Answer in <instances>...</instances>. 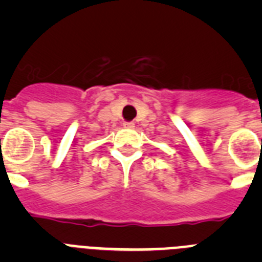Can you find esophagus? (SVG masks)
Wrapping results in <instances>:
<instances>
[{"mask_svg": "<svg viewBox=\"0 0 262 262\" xmlns=\"http://www.w3.org/2000/svg\"><path fill=\"white\" fill-rule=\"evenodd\" d=\"M123 126L126 127V128H134V127H135L133 122H126V123H123Z\"/></svg>", "mask_w": 262, "mask_h": 262, "instance_id": "esophagus-1", "label": "esophagus"}]
</instances>
